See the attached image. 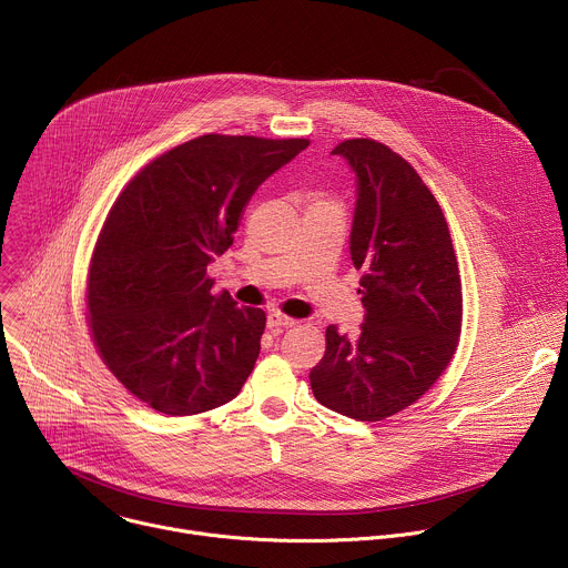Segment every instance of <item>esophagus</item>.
Returning a JSON list of instances; mask_svg holds the SVG:
<instances>
[{
	"mask_svg": "<svg viewBox=\"0 0 568 568\" xmlns=\"http://www.w3.org/2000/svg\"><path fill=\"white\" fill-rule=\"evenodd\" d=\"M296 318H290V316H285V314H278V312H272L270 316H267V328L270 331H283V328H292V326H296Z\"/></svg>",
	"mask_w": 568,
	"mask_h": 568,
	"instance_id": "obj_1",
	"label": "esophagus"
}]
</instances>
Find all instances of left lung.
<instances>
[{
  "label": "left lung",
  "mask_w": 568,
  "mask_h": 568,
  "mask_svg": "<svg viewBox=\"0 0 568 568\" xmlns=\"http://www.w3.org/2000/svg\"><path fill=\"white\" fill-rule=\"evenodd\" d=\"M333 154L357 178L351 258L364 272L366 314L355 335L328 326L310 386L323 407L375 423L412 407L452 362L460 274L440 204L407 159L373 139L342 141Z\"/></svg>",
  "instance_id": "left-lung-1"
}]
</instances>
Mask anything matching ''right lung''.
Wrapping results in <instances>:
<instances>
[{
    "instance_id": "obj_1",
    "label": "right lung",
    "mask_w": 568,
    "mask_h": 568,
    "mask_svg": "<svg viewBox=\"0 0 568 568\" xmlns=\"http://www.w3.org/2000/svg\"><path fill=\"white\" fill-rule=\"evenodd\" d=\"M307 139L204 134L152 159L121 191L88 276L94 346L150 409L193 416L233 399L261 353L265 312L213 294L256 189Z\"/></svg>"
}]
</instances>
